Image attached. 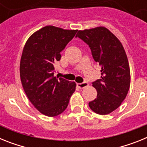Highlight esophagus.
<instances>
[{
	"label": "esophagus",
	"mask_w": 147,
	"mask_h": 147,
	"mask_svg": "<svg viewBox=\"0 0 147 147\" xmlns=\"http://www.w3.org/2000/svg\"><path fill=\"white\" fill-rule=\"evenodd\" d=\"M76 85H77V87L79 88L82 89V88H85L88 86V83L86 82H82V83H77Z\"/></svg>",
	"instance_id": "obj_1"
}]
</instances>
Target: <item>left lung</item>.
Instances as JSON below:
<instances>
[{"label":"left lung","instance_id":"obj_1","mask_svg":"<svg viewBox=\"0 0 147 147\" xmlns=\"http://www.w3.org/2000/svg\"><path fill=\"white\" fill-rule=\"evenodd\" d=\"M76 37L89 45L93 59L102 67L101 79L93 82L97 96L89 102L90 108L99 115L110 113L120 106L130 86V70L124 47L103 26L80 30Z\"/></svg>","mask_w":147,"mask_h":147}]
</instances>
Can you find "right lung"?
<instances>
[{"label":"right lung","mask_w":147,"mask_h":147,"mask_svg":"<svg viewBox=\"0 0 147 147\" xmlns=\"http://www.w3.org/2000/svg\"><path fill=\"white\" fill-rule=\"evenodd\" d=\"M77 30L46 26L35 32L23 48L20 76L23 90L38 111L49 117L67 108L76 83L54 76V63Z\"/></svg>","instance_id":"right-lung-1"}]
</instances>
